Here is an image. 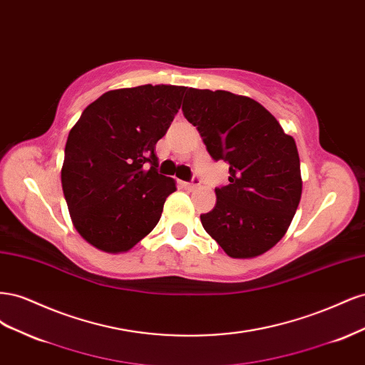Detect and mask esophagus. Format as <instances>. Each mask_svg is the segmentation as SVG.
<instances>
[{
	"label": "esophagus",
	"instance_id": "1",
	"mask_svg": "<svg viewBox=\"0 0 365 365\" xmlns=\"http://www.w3.org/2000/svg\"><path fill=\"white\" fill-rule=\"evenodd\" d=\"M201 182H200V180L197 178H193V181L192 182H184V187L185 189H189V190H193V189H196L197 185H200Z\"/></svg>",
	"mask_w": 365,
	"mask_h": 365
}]
</instances>
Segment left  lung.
<instances>
[{"label":"left lung","mask_w":365,"mask_h":365,"mask_svg":"<svg viewBox=\"0 0 365 365\" xmlns=\"http://www.w3.org/2000/svg\"><path fill=\"white\" fill-rule=\"evenodd\" d=\"M182 113L210 155L230 165V184L215 190V208L201 215L204 230L233 259L267 252L288 231L300 204L303 181L294 138L247 96L190 88Z\"/></svg>","instance_id":"8db88e82"}]
</instances>
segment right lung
<instances>
[{
  "mask_svg": "<svg viewBox=\"0 0 365 365\" xmlns=\"http://www.w3.org/2000/svg\"><path fill=\"white\" fill-rule=\"evenodd\" d=\"M187 86L111 90L71 128L61 170L74 228L97 250L134 248L155 228L175 180L157 172L155 145L181 108Z\"/></svg>",
  "mask_w": 365,
  "mask_h": 365,
  "instance_id": "right-lung-1",
  "label": "right lung"
}]
</instances>
